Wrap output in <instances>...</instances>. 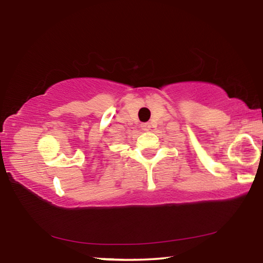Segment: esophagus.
I'll list each match as a JSON object with an SVG mask.
<instances>
[{"label":"esophagus","instance_id":"1","mask_svg":"<svg viewBox=\"0 0 263 263\" xmlns=\"http://www.w3.org/2000/svg\"><path fill=\"white\" fill-rule=\"evenodd\" d=\"M149 124L148 123H144V124H141V128H142V130H144V131H148L149 130Z\"/></svg>","mask_w":263,"mask_h":263}]
</instances>
